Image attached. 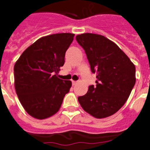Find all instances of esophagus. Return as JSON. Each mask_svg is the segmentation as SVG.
I'll return each mask as SVG.
<instances>
[{"instance_id":"1","label":"esophagus","mask_w":150,"mask_h":150,"mask_svg":"<svg viewBox=\"0 0 150 150\" xmlns=\"http://www.w3.org/2000/svg\"><path fill=\"white\" fill-rule=\"evenodd\" d=\"M77 83H78L77 81H74V80H73V81H72V85H73V86H75V85L77 84Z\"/></svg>"}]
</instances>
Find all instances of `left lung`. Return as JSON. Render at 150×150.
<instances>
[{"label": "left lung", "instance_id": "8db88e82", "mask_svg": "<svg viewBox=\"0 0 150 150\" xmlns=\"http://www.w3.org/2000/svg\"><path fill=\"white\" fill-rule=\"evenodd\" d=\"M76 40L85 50L91 71L96 74V86L78 98L86 112L97 119L116 113L128 98L136 82L135 66L124 52L110 40L91 33Z\"/></svg>", "mask_w": 150, "mask_h": 150}]
</instances>
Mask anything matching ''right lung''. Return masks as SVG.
Here are the masks:
<instances>
[{"mask_svg":"<svg viewBox=\"0 0 150 150\" xmlns=\"http://www.w3.org/2000/svg\"><path fill=\"white\" fill-rule=\"evenodd\" d=\"M74 34L62 33L40 38L22 52L14 65L15 88L26 112L38 120L60 109L72 83L56 76L64 64Z\"/></svg>","mask_w":150,"mask_h":150,"instance_id":"right-lung-1","label":"right lung"}]
</instances>
